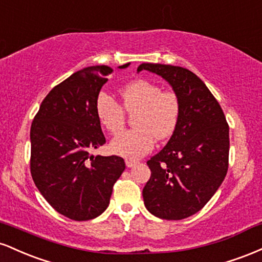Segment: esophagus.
Instances as JSON below:
<instances>
[{
	"label": "esophagus",
	"mask_w": 262,
	"mask_h": 262,
	"mask_svg": "<svg viewBox=\"0 0 262 262\" xmlns=\"http://www.w3.org/2000/svg\"><path fill=\"white\" fill-rule=\"evenodd\" d=\"M138 161L135 160H125V165H127V167H133L134 165H137Z\"/></svg>",
	"instance_id": "obj_1"
}]
</instances>
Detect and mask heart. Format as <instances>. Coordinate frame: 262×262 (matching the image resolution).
<instances>
[{"label": "heart", "mask_w": 262, "mask_h": 262, "mask_svg": "<svg viewBox=\"0 0 262 262\" xmlns=\"http://www.w3.org/2000/svg\"><path fill=\"white\" fill-rule=\"evenodd\" d=\"M119 93L125 111L135 113V128L114 138L110 149L123 158L139 159L151 151L155 139L164 140L173 134L181 114V102L176 92L162 91L160 85L144 79L130 81ZM95 107L102 127L111 134H118L125 122L121 104L108 93L101 92Z\"/></svg>", "instance_id": "b5f03b06"}]
</instances>
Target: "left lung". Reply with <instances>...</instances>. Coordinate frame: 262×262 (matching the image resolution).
Instances as JSON below:
<instances>
[{
  "instance_id": "8db88e82",
  "label": "left lung",
  "mask_w": 262,
  "mask_h": 262,
  "mask_svg": "<svg viewBox=\"0 0 262 262\" xmlns=\"http://www.w3.org/2000/svg\"><path fill=\"white\" fill-rule=\"evenodd\" d=\"M165 79L181 102L179 124L166 145L146 162L151 171L144 204L155 217L180 221L206 206L224 181L229 162V125L218 101L185 68L141 64Z\"/></svg>"
}]
</instances>
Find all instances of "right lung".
Returning <instances> with one entry per match:
<instances>
[{"label":"right lung","mask_w":262,"mask_h":262,"mask_svg":"<svg viewBox=\"0 0 262 262\" xmlns=\"http://www.w3.org/2000/svg\"><path fill=\"white\" fill-rule=\"evenodd\" d=\"M112 73L96 65L73 74L48 93L32 123L33 181L56 212L73 221L102 214L125 169L121 156L90 155L106 143L95 103Z\"/></svg>","instance_id":"1"}]
</instances>
